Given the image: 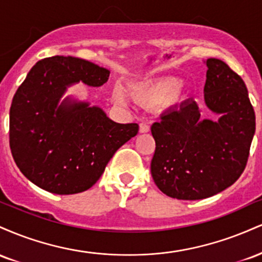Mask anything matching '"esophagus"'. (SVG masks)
I'll return each mask as SVG.
<instances>
[{"label": "esophagus", "mask_w": 262, "mask_h": 262, "mask_svg": "<svg viewBox=\"0 0 262 262\" xmlns=\"http://www.w3.org/2000/svg\"><path fill=\"white\" fill-rule=\"evenodd\" d=\"M139 132L140 133H149L150 132V127L148 124H145V123H140V125H139Z\"/></svg>", "instance_id": "esophagus-1"}]
</instances>
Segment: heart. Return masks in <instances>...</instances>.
<instances>
[{"label":"heart","instance_id":"heart-1","mask_svg":"<svg viewBox=\"0 0 262 262\" xmlns=\"http://www.w3.org/2000/svg\"><path fill=\"white\" fill-rule=\"evenodd\" d=\"M179 81L175 79H158L133 86L130 95L133 100L141 106H156L166 101L173 103L179 98ZM116 98L118 101H124L123 92L117 91Z\"/></svg>","mask_w":262,"mask_h":262}]
</instances>
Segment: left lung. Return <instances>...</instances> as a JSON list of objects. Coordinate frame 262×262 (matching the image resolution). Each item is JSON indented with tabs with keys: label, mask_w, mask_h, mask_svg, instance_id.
Returning a JSON list of instances; mask_svg holds the SVG:
<instances>
[{
	"label": "left lung",
	"mask_w": 262,
	"mask_h": 262,
	"mask_svg": "<svg viewBox=\"0 0 262 262\" xmlns=\"http://www.w3.org/2000/svg\"><path fill=\"white\" fill-rule=\"evenodd\" d=\"M204 64V103L217 118L201 116L196 102L187 101L151 125L152 180L176 200H203L233 185L245 169L255 134V112L242 77L219 59Z\"/></svg>",
	"instance_id": "1"
}]
</instances>
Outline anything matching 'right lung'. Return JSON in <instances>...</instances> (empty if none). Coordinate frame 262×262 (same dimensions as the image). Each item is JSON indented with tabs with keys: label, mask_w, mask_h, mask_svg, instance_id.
<instances>
[{
	"label": "right lung",
	"mask_w": 262,
	"mask_h": 262,
	"mask_svg": "<svg viewBox=\"0 0 262 262\" xmlns=\"http://www.w3.org/2000/svg\"><path fill=\"white\" fill-rule=\"evenodd\" d=\"M110 70L74 56H52L31 69L10 110V146L18 169L38 187L55 194L86 191L108 161L139 130L121 124L98 106L64 97L70 86L100 87Z\"/></svg>",
	"instance_id": "1"
}]
</instances>
